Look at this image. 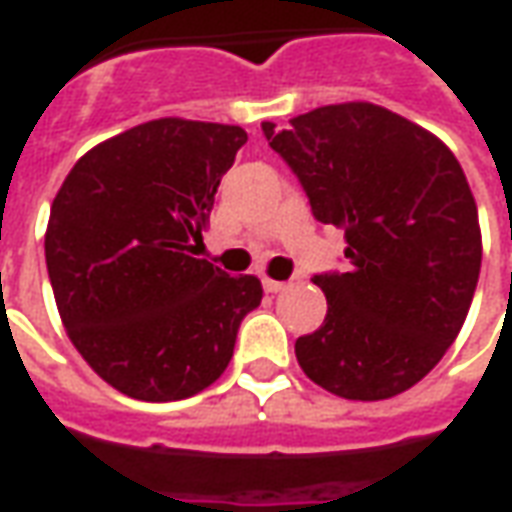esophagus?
<instances>
[{"instance_id":"1","label":"esophagus","mask_w":512,"mask_h":512,"mask_svg":"<svg viewBox=\"0 0 512 512\" xmlns=\"http://www.w3.org/2000/svg\"><path fill=\"white\" fill-rule=\"evenodd\" d=\"M286 284L284 281H273V278H264V292H284Z\"/></svg>"}]
</instances>
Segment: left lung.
<instances>
[{
  "mask_svg": "<svg viewBox=\"0 0 512 512\" xmlns=\"http://www.w3.org/2000/svg\"><path fill=\"white\" fill-rule=\"evenodd\" d=\"M320 223L342 228L347 273L314 275L325 322L295 355L344 400H389L416 386L463 328L477 289V204L455 154L397 112L344 101L262 123Z\"/></svg>",
  "mask_w": 512,
  "mask_h": 512,
  "instance_id": "left-lung-1",
  "label": "left lung"
}]
</instances>
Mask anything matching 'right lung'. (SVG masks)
Returning <instances> with one entry per match:
<instances>
[{
    "instance_id": "right-lung-1",
    "label": "right lung",
    "mask_w": 512,
    "mask_h": 512,
    "mask_svg": "<svg viewBox=\"0 0 512 512\" xmlns=\"http://www.w3.org/2000/svg\"><path fill=\"white\" fill-rule=\"evenodd\" d=\"M242 126L159 118L79 157L54 195L46 267L68 339L126 397L187 400L234 355L256 275L190 256Z\"/></svg>"
}]
</instances>
